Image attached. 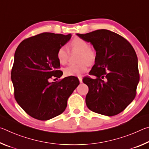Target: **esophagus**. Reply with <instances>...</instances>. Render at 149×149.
I'll return each instance as SVG.
<instances>
[{"instance_id": "1", "label": "esophagus", "mask_w": 149, "mask_h": 149, "mask_svg": "<svg viewBox=\"0 0 149 149\" xmlns=\"http://www.w3.org/2000/svg\"><path fill=\"white\" fill-rule=\"evenodd\" d=\"M78 79H79V82L81 83H81L83 82V81H82V77L81 76H79L78 77Z\"/></svg>"}]
</instances>
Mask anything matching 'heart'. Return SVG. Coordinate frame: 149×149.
Segmentation results:
<instances>
[{"label":"heart","mask_w":149,"mask_h":149,"mask_svg":"<svg viewBox=\"0 0 149 149\" xmlns=\"http://www.w3.org/2000/svg\"><path fill=\"white\" fill-rule=\"evenodd\" d=\"M70 47L72 50L80 51L77 58V64H70L64 69V74L68 76H80L88 70V63L95 59V52L90 49L87 41L79 37H75L70 42ZM56 57L60 64H66L69 59V52L65 47H60L57 50Z\"/></svg>","instance_id":"heart-1"}]
</instances>
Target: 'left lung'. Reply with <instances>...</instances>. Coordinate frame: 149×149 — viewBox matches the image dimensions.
<instances>
[{
    "label": "left lung",
    "mask_w": 149,
    "mask_h": 149,
    "mask_svg": "<svg viewBox=\"0 0 149 149\" xmlns=\"http://www.w3.org/2000/svg\"><path fill=\"white\" fill-rule=\"evenodd\" d=\"M76 35L91 42L96 50L95 64L89 72L95 77L83 79L89 87L87 107L108 116L118 114L135 99L139 81L134 49L121 35L107 29Z\"/></svg>",
    "instance_id": "8db88e82"
}]
</instances>
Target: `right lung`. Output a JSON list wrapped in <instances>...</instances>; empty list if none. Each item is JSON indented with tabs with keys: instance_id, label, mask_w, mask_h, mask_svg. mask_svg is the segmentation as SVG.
Wrapping results in <instances>:
<instances>
[{
	"instance_id": "obj_1",
	"label": "right lung",
	"mask_w": 149,
	"mask_h": 149,
	"mask_svg": "<svg viewBox=\"0 0 149 149\" xmlns=\"http://www.w3.org/2000/svg\"><path fill=\"white\" fill-rule=\"evenodd\" d=\"M64 35L42 33L24 40L17 47L11 72L15 99L30 116L48 120L65 110L68 99L79 84L76 77H66L60 81L56 52L71 39Z\"/></svg>"
}]
</instances>
